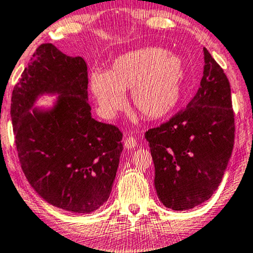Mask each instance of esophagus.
I'll use <instances>...</instances> for the list:
<instances>
[{"mask_svg": "<svg viewBox=\"0 0 253 253\" xmlns=\"http://www.w3.org/2000/svg\"><path fill=\"white\" fill-rule=\"evenodd\" d=\"M124 146H126V149H134L137 146V141L134 137H126V141H124Z\"/></svg>", "mask_w": 253, "mask_h": 253, "instance_id": "34e87169", "label": "esophagus"}]
</instances>
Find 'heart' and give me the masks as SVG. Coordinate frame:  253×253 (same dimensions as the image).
<instances>
[{"label":"heart","instance_id":"1","mask_svg":"<svg viewBox=\"0 0 253 253\" xmlns=\"http://www.w3.org/2000/svg\"><path fill=\"white\" fill-rule=\"evenodd\" d=\"M183 59L159 47H144L118 56L107 72L94 70L89 89L99 112L113 118L126 104L130 89L132 106L148 119L166 117L177 107L183 93Z\"/></svg>","mask_w":253,"mask_h":253}]
</instances>
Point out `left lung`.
<instances>
[{
    "instance_id": "left-lung-1",
    "label": "left lung",
    "mask_w": 253,
    "mask_h": 253,
    "mask_svg": "<svg viewBox=\"0 0 253 253\" xmlns=\"http://www.w3.org/2000/svg\"><path fill=\"white\" fill-rule=\"evenodd\" d=\"M203 53V76L194 99L184 111L146 132L158 197L173 211H189L209 200L233 150L231 86L206 47Z\"/></svg>"
}]
</instances>
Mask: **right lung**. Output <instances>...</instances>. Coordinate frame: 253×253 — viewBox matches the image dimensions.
<instances>
[{
    "instance_id": "right-lung-1",
    "label": "right lung",
    "mask_w": 253,
    "mask_h": 253,
    "mask_svg": "<svg viewBox=\"0 0 253 253\" xmlns=\"http://www.w3.org/2000/svg\"><path fill=\"white\" fill-rule=\"evenodd\" d=\"M87 88L84 58L42 44L14 87L10 105L28 183L51 206L79 214L109 200L123 150L118 127L92 117ZM44 95L56 99L36 107Z\"/></svg>"
}]
</instances>
